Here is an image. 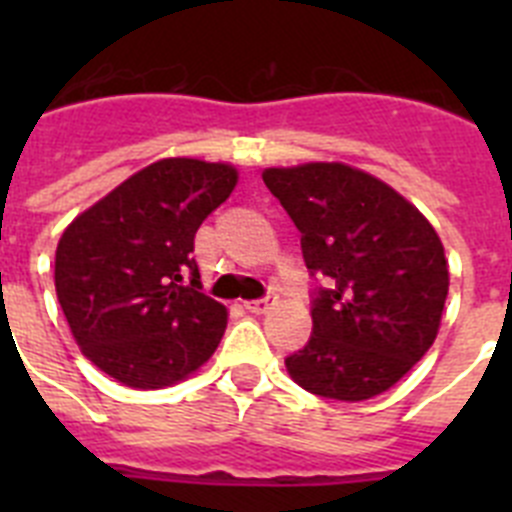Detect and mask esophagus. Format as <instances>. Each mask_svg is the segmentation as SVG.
I'll list each match as a JSON object with an SVG mask.
<instances>
[{
  "mask_svg": "<svg viewBox=\"0 0 512 512\" xmlns=\"http://www.w3.org/2000/svg\"><path fill=\"white\" fill-rule=\"evenodd\" d=\"M274 302H277V297H274V295H269V297H264V300H251V302H243V307H246L248 312H256V315H261V312H266V310H269V307L274 305Z\"/></svg>",
  "mask_w": 512,
  "mask_h": 512,
  "instance_id": "esophagus-1",
  "label": "esophagus"
}]
</instances>
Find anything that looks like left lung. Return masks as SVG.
Here are the masks:
<instances>
[{"mask_svg":"<svg viewBox=\"0 0 512 512\" xmlns=\"http://www.w3.org/2000/svg\"><path fill=\"white\" fill-rule=\"evenodd\" d=\"M264 184L302 233L312 274V336L287 356L312 395L361 402L395 387L433 346L449 264L428 217L377 176L341 161L264 169Z\"/></svg>","mask_w":512,"mask_h":512,"instance_id":"left-lung-1","label":"left lung"}]
</instances>
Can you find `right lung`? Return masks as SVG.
I'll return each mask as SVG.
<instances>
[{
	"instance_id": "obj_1",
	"label": "right lung",
	"mask_w": 512,
	"mask_h": 512,
	"mask_svg": "<svg viewBox=\"0 0 512 512\" xmlns=\"http://www.w3.org/2000/svg\"><path fill=\"white\" fill-rule=\"evenodd\" d=\"M235 184L230 164L161 158L63 230L53 279L71 336L125 387H171L215 354L228 307L200 292L194 233Z\"/></svg>"
}]
</instances>
